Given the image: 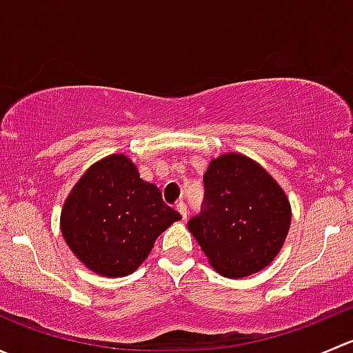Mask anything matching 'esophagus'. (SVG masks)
Instances as JSON below:
<instances>
[{
  "label": "esophagus",
  "mask_w": 353,
  "mask_h": 353,
  "mask_svg": "<svg viewBox=\"0 0 353 353\" xmlns=\"http://www.w3.org/2000/svg\"><path fill=\"white\" fill-rule=\"evenodd\" d=\"M176 208H177V212L181 213V216H183V219L186 220V219H188V206H186V203L179 201V203H177V205H176Z\"/></svg>",
  "instance_id": "34e87169"
}]
</instances>
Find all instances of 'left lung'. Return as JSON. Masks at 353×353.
I'll return each mask as SVG.
<instances>
[{
    "mask_svg": "<svg viewBox=\"0 0 353 353\" xmlns=\"http://www.w3.org/2000/svg\"><path fill=\"white\" fill-rule=\"evenodd\" d=\"M205 208L188 222L210 265L227 279L261 272L282 249L292 210L285 191L256 160L223 154L205 176Z\"/></svg>",
    "mask_w": 353,
    "mask_h": 353,
    "instance_id": "8db88e82",
    "label": "left lung"
}]
</instances>
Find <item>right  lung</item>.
Segmentation results:
<instances>
[{"instance_id": "add662e5", "label": "right lung", "mask_w": 353, "mask_h": 353, "mask_svg": "<svg viewBox=\"0 0 353 353\" xmlns=\"http://www.w3.org/2000/svg\"><path fill=\"white\" fill-rule=\"evenodd\" d=\"M181 215L163 203L155 184L140 177L133 160L112 154L92 163L68 194L61 234L74 256L97 275H131L148 258L157 237Z\"/></svg>"}]
</instances>
